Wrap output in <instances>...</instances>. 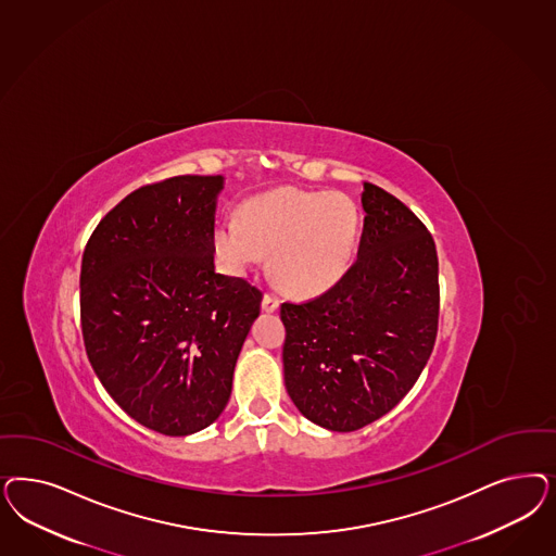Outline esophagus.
Wrapping results in <instances>:
<instances>
[{
  "label": "esophagus",
  "instance_id": "esophagus-1",
  "mask_svg": "<svg viewBox=\"0 0 556 556\" xmlns=\"http://www.w3.org/2000/svg\"><path fill=\"white\" fill-rule=\"evenodd\" d=\"M278 306H280V301H278L276 296H271V294H266V296H264V301H262V308H264L266 313H274Z\"/></svg>",
  "mask_w": 556,
  "mask_h": 556
}]
</instances>
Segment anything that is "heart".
<instances>
[{"label": "heart", "mask_w": 556, "mask_h": 556, "mask_svg": "<svg viewBox=\"0 0 556 556\" xmlns=\"http://www.w3.org/2000/svg\"><path fill=\"white\" fill-rule=\"evenodd\" d=\"M359 211L341 192L282 188L251 198L239 218L216 225L220 260L245 271L269 257L276 285L290 294H317L340 282L358 248Z\"/></svg>", "instance_id": "heart-1"}]
</instances>
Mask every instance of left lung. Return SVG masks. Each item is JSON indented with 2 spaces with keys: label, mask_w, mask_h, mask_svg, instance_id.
<instances>
[{
  "label": "left lung",
  "mask_w": 556,
  "mask_h": 556,
  "mask_svg": "<svg viewBox=\"0 0 556 556\" xmlns=\"http://www.w3.org/2000/svg\"><path fill=\"white\" fill-rule=\"evenodd\" d=\"M358 257L319 296L282 303L285 384L313 424L356 431L391 412L438 336V253L426 225L370 181Z\"/></svg>",
  "instance_id": "8db88e82"
}]
</instances>
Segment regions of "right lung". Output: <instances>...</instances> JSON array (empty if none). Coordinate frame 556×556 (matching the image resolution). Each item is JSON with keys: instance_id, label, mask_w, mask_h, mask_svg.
<instances>
[{"instance_id": "right-lung-1", "label": "right lung", "mask_w": 556, "mask_h": 556, "mask_svg": "<svg viewBox=\"0 0 556 556\" xmlns=\"http://www.w3.org/2000/svg\"><path fill=\"white\" fill-rule=\"evenodd\" d=\"M220 176H176L123 198L81 257L86 352L108 394L149 430H204L231 396L262 290L215 271Z\"/></svg>"}]
</instances>
